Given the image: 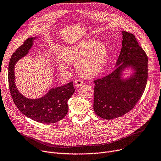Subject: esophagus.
<instances>
[{"instance_id": "34e87169", "label": "esophagus", "mask_w": 161, "mask_h": 161, "mask_svg": "<svg viewBox=\"0 0 161 161\" xmlns=\"http://www.w3.org/2000/svg\"><path fill=\"white\" fill-rule=\"evenodd\" d=\"M74 83H75V85H76V87H80L83 85V80H81L80 79H76V80H75Z\"/></svg>"}]
</instances>
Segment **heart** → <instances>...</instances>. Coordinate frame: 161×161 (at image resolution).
Instances as JSON below:
<instances>
[{
	"mask_svg": "<svg viewBox=\"0 0 161 161\" xmlns=\"http://www.w3.org/2000/svg\"><path fill=\"white\" fill-rule=\"evenodd\" d=\"M108 56V48L105 43L92 39L84 40L62 51L63 58L70 64H76L78 72L86 77L97 75L105 67ZM57 64L60 68L65 67L60 58L57 59Z\"/></svg>",
	"mask_w": 161,
	"mask_h": 161,
	"instance_id": "heart-1",
	"label": "heart"
}]
</instances>
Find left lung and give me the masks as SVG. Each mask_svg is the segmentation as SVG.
<instances>
[{
  "instance_id": "1",
  "label": "left lung",
  "mask_w": 161,
  "mask_h": 161,
  "mask_svg": "<svg viewBox=\"0 0 161 161\" xmlns=\"http://www.w3.org/2000/svg\"><path fill=\"white\" fill-rule=\"evenodd\" d=\"M122 47L116 67L109 74L94 80V110L102 119L110 120L130 111L142 97L147 80V56L135 36L122 31ZM127 66L134 67L136 73L129 80L120 75Z\"/></svg>"
}]
</instances>
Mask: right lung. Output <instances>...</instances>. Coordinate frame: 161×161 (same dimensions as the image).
Instances as JSON below:
<instances>
[{
  "instance_id": "1",
  "label": "right lung",
  "mask_w": 161,
  "mask_h": 161,
  "mask_svg": "<svg viewBox=\"0 0 161 161\" xmlns=\"http://www.w3.org/2000/svg\"><path fill=\"white\" fill-rule=\"evenodd\" d=\"M35 37L28 38L11 57L8 67V84L14 103L27 117L42 124L55 123L63 119L68 113L67 102L75 91L73 82L52 89L43 97L28 99L21 94L15 85L14 65L28 53Z\"/></svg>"
}]
</instances>
